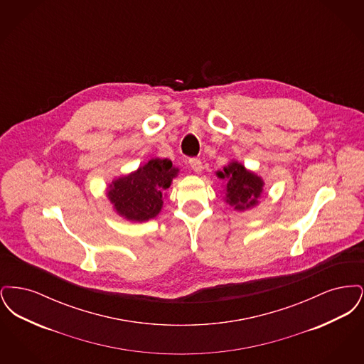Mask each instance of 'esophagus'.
Here are the masks:
<instances>
[{"label":"esophagus","instance_id":"1","mask_svg":"<svg viewBox=\"0 0 364 364\" xmlns=\"http://www.w3.org/2000/svg\"><path fill=\"white\" fill-rule=\"evenodd\" d=\"M190 166L191 169H192L193 172H196V173H200V172H202V169H203V166H202V161H200V159H198V158H191Z\"/></svg>","mask_w":364,"mask_h":364}]
</instances>
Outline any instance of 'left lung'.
I'll use <instances>...</instances> for the list:
<instances>
[{"label":"left lung","instance_id":"left-lung-1","mask_svg":"<svg viewBox=\"0 0 364 364\" xmlns=\"http://www.w3.org/2000/svg\"><path fill=\"white\" fill-rule=\"evenodd\" d=\"M220 178H226V203L236 210H245L258 203L263 190V181L257 174L247 171L242 164L230 162L218 172Z\"/></svg>","mask_w":364,"mask_h":364}]
</instances>
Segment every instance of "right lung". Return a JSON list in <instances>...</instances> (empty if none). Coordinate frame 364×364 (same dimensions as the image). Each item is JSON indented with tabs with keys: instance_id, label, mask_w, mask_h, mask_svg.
<instances>
[{
	"instance_id": "add662e5",
	"label": "right lung",
	"mask_w": 364,
	"mask_h": 364,
	"mask_svg": "<svg viewBox=\"0 0 364 364\" xmlns=\"http://www.w3.org/2000/svg\"><path fill=\"white\" fill-rule=\"evenodd\" d=\"M178 169L172 161L154 158L136 172L114 180L107 191L116 211L129 221L154 218L162 208V192L171 187Z\"/></svg>"
}]
</instances>
